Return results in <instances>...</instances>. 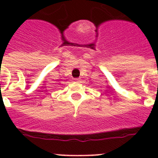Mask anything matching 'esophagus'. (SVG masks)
I'll list each match as a JSON object with an SVG mask.
<instances>
[{
	"label": "esophagus",
	"mask_w": 158,
	"mask_h": 158,
	"mask_svg": "<svg viewBox=\"0 0 158 158\" xmlns=\"http://www.w3.org/2000/svg\"><path fill=\"white\" fill-rule=\"evenodd\" d=\"M74 81L77 82V83H79V82H80V79H74Z\"/></svg>",
	"instance_id": "esophagus-1"
}]
</instances>
